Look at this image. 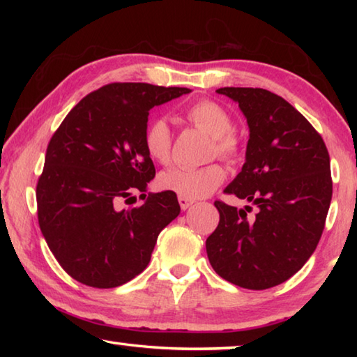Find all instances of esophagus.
<instances>
[{
  "label": "esophagus",
  "mask_w": 357,
  "mask_h": 357,
  "mask_svg": "<svg viewBox=\"0 0 357 357\" xmlns=\"http://www.w3.org/2000/svg\"><path fill=\"white\" fill-rule=\"evenodd\" d=\"M178 202H179V206H181V209H183V211L189 209L192 204H193V200H187V198H184V197H179Z\"/></svg>",
  "instance_id": "esophagus-1"
}]
</instances>
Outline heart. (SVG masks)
<instances>
[{
	"label": "heart",
	"instance_id": "1",
	"mask_svg": "<svg viewBox=\"0 0 357 357\" xmlns=\"http://www.w3.org/2000/svg\"><path fill=\"white\" fill-rule=\"evenodd\" d=\"M187 119L214 138L213 151L217 155L233 159L239 151V142L233 134V119L222 105L214 100H200L187 108ZM144 149L154 162L168 164L172 157V129L165 118H154L144 129ZM225 170L211 164L202 168L174 167L159 174L157 184L162 190L176 193L187 200H198L213 193L223 181Z\"/></svg>",
	"mask_w": 357,
	"mask_h": 357
}]
</instances>
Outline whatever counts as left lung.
Returning <instances> with one entry per match:
<instances>
[{
    "label": "left lung",
    "mask_w": 357,
    "mask_h": 357,
    "mask_svg": "<svg viewBox=\"0 0 357 357\" xmlns=\"http://www.w3.org/2000/svg\"><path fill=\"white\" fill-rule=\"evenodd\" d=\"M249 126L245 162L225 193L257 208L215 202L220 220L206 239L213 269L247 289L280 285L315 252L332 198L321 135L285 99L261 88H220Z\"/></svg>",
    "instance_id": "left-lung-1"
}]
</instances>
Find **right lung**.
Wrapping results in <instances>:
<instances>
[{"mask_svg":"<svg viewBox=\"0 0 357 357\" xmlns=\"http://www.w3.org/2000/svg\"><path fill=\"white\" fill-rule=\"evenodd\" d=\"M187 88L112 83L88 94L53 134L39 178V227L72 279L93 288L124 285L146 269L159 233L181 213L176 193L148 195L116 209L155 168L143 137L149 110ZM135 198V197H130Z\"/></svg>","mask_w":357,"mask_h":357,"instance_id":"right-lung-1","label":"right lung"}]
</instances>
